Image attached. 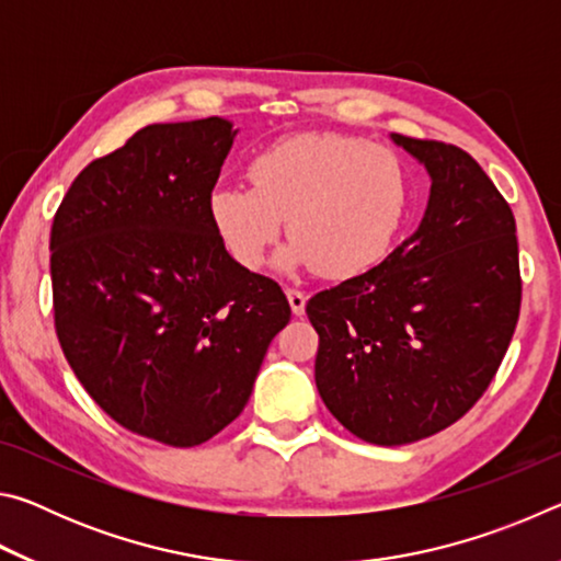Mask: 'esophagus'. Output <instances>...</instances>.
Instances as JSON below:
<instances>
[{
	"label": "esophagus",
	"instance_id": "34e87169",
	"mask_svg": "<svg viewBox=\"0 0 561 561\" xmlns=\"http://www.w3.org/2000/svg\"><path fill=\"white\" fill-rule=\"evenodd\" d=\"M287 299H289V307L294 311V317H301L304 307H307V294L299 291V289H287Z\"/></svg>",
	"mask_w": 561,
	"mask_h": 561
}]
</instances>
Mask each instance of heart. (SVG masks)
<instances>
[{
	"mask_svg": "<svg viewBox=\"0 0 561 561\" xmlns=\"http://www.w3.org/2000/svg\"><path fill=\"white\" fill-rule=\"evenodd\" d=\"M252 185H217L207 213L225 250L260 270L284 220L282 270L351 279L381 262L408 210V173L391 148L344 133H297L252 160Z\"/></svg>",
	"mask_w": 561,
	"mask_h": 561,
	"instance_id": "obj_1",
	"label": "heart"
}]
</instances>
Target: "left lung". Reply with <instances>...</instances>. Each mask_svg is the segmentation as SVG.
Returning <instances> with one entry per match:
<instances>
[{
  "mask_svg": "<svg viewBox=\"0 0 561 561\" xmlns=\"http://www.w3.org/2000/svg\"><path fill=\"white\" fill-rule=\"evenodd\" d=\"M391 138L431 175L421 225L374 270L307 304L321 401L374 445L423 440L468 413L522 301L515 215L485 170L458 146Z\"/></svg>",
  "mask_w": 561,
  "mask_h": 561,
  "instance_id": "left-lung-1",
  "label": "left lung"
}]
</instances>
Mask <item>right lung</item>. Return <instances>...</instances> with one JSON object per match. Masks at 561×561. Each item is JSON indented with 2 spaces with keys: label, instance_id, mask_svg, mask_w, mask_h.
<instances>
[{
  "label": "right lung",
  "instance_id": "1",
  "mask_svg": "<svg viewBox=\"0 0 561 561\" xmlns=\"http://www.w3.org/2000/svg\"><path fill=\"white\" fill-rule=\"evenodd\" d=\"M237 130L153 123L81 170L51 225L54 324L87 393L173 448L242 413L287 327L277 282L227 254L207 201Z\"/></svg>",
  "mask_w": 561,
  "mask_h": 561
}]
</instances>
